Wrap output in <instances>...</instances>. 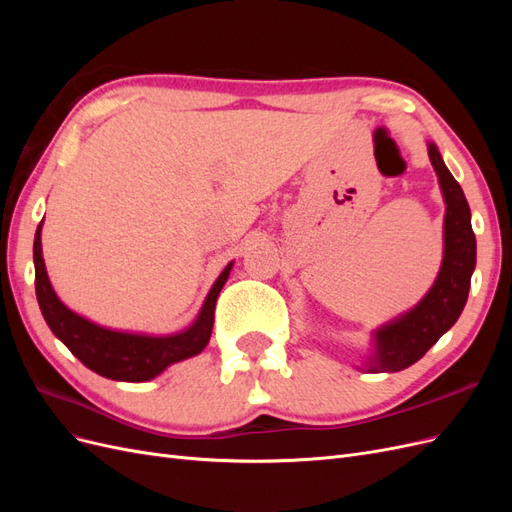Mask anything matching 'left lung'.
<instances>
[{
  "instance_id": "1",
  "label": "left lung",
  "mask_w": 512,
  "mask_h": 512,
  "mask_svg": "<svg viewBox=\"0 0 512 512\" xmlns=\"http://www.w3.org/2000/svg\"><path fill=\"white\" fill-rule=\"evenodd\" d=\"M427 153L446 205L442 267L421 301L371 331V354L359 367L367 374L401 371L414 365L453 327L468 301L476 267V237L472 232L470 205L461 185L446 168L438 147L427 143Z\"/></svg>"
}]
</instances>
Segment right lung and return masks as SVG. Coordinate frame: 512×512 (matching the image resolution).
<instances>
[{"mask_svg":"<svg viewBox=\"0 0 512 512\" xmlns=\"http://www.w3.org/2000/svg\"><path fill=\"white\" fill-rule=\"evenodd\" d=\"M44 222V220H42ZM42 222L34 239V267H36V297L40 312L53 335L64 344L85 367L108 380L121 382H147L160 376L162 371L179 361L190 359L205 350L213 331L215 301L220 297L235 262L213 282L207 299L200 307L196 320L188 329L170 335H147L100 327L85 316L72 312L61 303L51 286L49 273L42 258Z\"/></svg>","mask_w":512,"mask_h":512,"instance_id":"obj_1","label":"right lung"}]
</instances>
